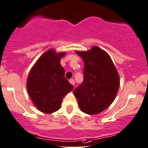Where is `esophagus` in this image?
Returning a JSON list of instances; mask_svg holds the SVG:
<instances>
[{"label": "esophagus", "mask_w": 148, "mask_h": 148, "mask_svg": "<svg viewBox=\"0 0 148 148\" xmlns=\"http://www.w3.org/2000/svg\"><path fill=\"white\" fill-rule=\"evenodd\" d=\"M69 82L71 84V85H73L74 86V84H75V82H74V79H70Z\"/></svg>", "instance_id": "1"}]
</instances>
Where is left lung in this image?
Returning a JSON list of instances; mask_svg holds the SVG:
<instances>
[{
	"instance_id": "obj_1",
	"label": "left lung",
	"mask_w": 148,
	"mask_h": 148,
	"mask_svg": "<svg viewBox=\"0 0 148 148\" xmlns=\"http://www.w3.org/2000/svg\"><path fill=\"white\" fill-rule=\"evenodd\" d=\"M76 53L83 59L84 80L74 90L81 111L96 114L114 100L120 86L118 71L110 55L98 47Z\"/></svg>"
}]
</instances>
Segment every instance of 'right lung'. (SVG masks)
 Listing matches in <instances>:
<instances>
[{
	"label": "right lung",
	"instance_id": "obj_1",
	"mask_svg": "<svg viewBox=\"0 0 148 148\" xmlns=\"http://www.w3.org/2000/svg\"><path fill=\"white\" fill-rule=\"evenodd\" d=\"M65 55L49 49L38 59L28 74L27 93L42 112L49 114L58 110L63 97L74 88L65 77V70L60 65Z\"/></svg>",
	"mask_w": 148,
	"mask_h": 148
}]
</instances>
